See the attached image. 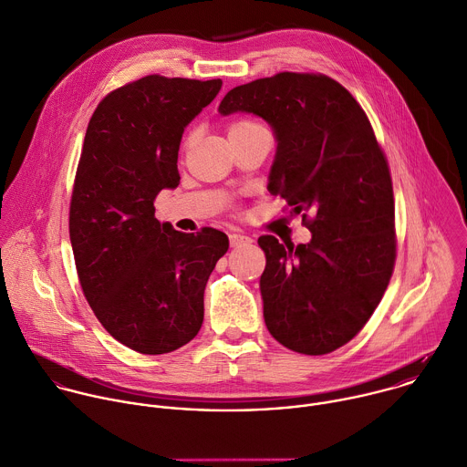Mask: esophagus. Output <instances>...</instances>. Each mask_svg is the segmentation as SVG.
<instances>
[{
    "mask_svg": "<svg viewBox=\"0 0 467 467\" xmlns=\"http://www.w3.org/2000/svg\"><path fill=\"white\" fill-rule=\"evenodd\" d=\"M230 246L232 248H239V246H244V244H250L252 239L246 237V235H241V234H230Z\"/></svg>",
    "mask_w": 467,
    "mask_h": 467,
    "instance_id": "1",
    "label": "esophagus"
}]
</instances>
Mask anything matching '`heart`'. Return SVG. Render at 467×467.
I'll return each mask as SVG.
<instances>
[{
	"instance_id": "b5f03b06",
	"label": "heart",
	"mask_w": 467,
	"mask_h": 467,
	"mask_svg": "<svg viewBox=\"0 0 467 467\" xmlns=\"http://www.w3.org/2000/svg\"><path fill=\"white\" fill-rule=\"evenodd\" d=\"M263 126H259L257 122L254 120H234L230 126H228V135H239V133H246V131H254V130H259Z\"/></svg>"
}]
</instances>
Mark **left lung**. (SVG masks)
<instances>
[{"label":"left lung","mask_w":467,"mask_h":467,"mask_svg":"<svg viewBox=\"0 0 467 467\" xmlns=\"http://www.w3.org/2000/svg\"><path fill=\"white\" fill-rule=\"evenodd\" d=\"M265 119L277 153L268 190L312 232L306 244L261 235L263 314L286 348L321 356L370 319L396 261L387 157L356 99L321 73H277L234 88L219 106Z\"/></svg>","instance_id":"1"}]
</instances>
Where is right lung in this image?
Here are the masks:
<instances>
[{"mask_svg":"<svg viewBox=\"0 0 467 467\" xmlns=\"http://www.w3.org/2000/svg\"><path fill=\"white\" fill-rule=\"evenodd\" d=\"M221 86L148 75L106 95L86 131L69 206L75 265L97 319L140 354L197 336L208 277L228 252L226 234L177 232L153 206L179 186L184 128Z\"/></svg>","mask_w":467,"mask_h":467,"instance_id":"add662e5","label":"right lung"}]
</instances>
